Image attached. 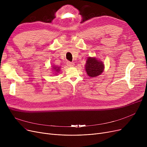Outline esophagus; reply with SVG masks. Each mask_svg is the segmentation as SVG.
Returning <instances> with one entry per match:
<instances>
[{"label":"esophagus","instance_id":"34e87169","mask_svg":"<svg viewBox=\"0 0 147 147\" xmlns=\"http://www.w3.org/2000/svg\"><path fill=\"white\" fill-rule=\"evenodd\" d=\"M67 64L68 67H73L74 65V63H71V62H69V61H68L67 63Z\"/></svg>","mask_w":147,"mask_h":147}]
</instances>
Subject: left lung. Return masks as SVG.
<instances>
[{
	"instance_id": "obj_1",
	"label": "left lung",
	"mask_w": 147,
	"mask_h": 147,
	"mask_svg": "<svg viewBox=\"0 0 147 147\" xmlns=\"http://www.w3.org/2000/svg\"><path fill=\"white\" fill-rule=\"evenodd\" d=\"M85 67L88 75L91 78H95L103 72L104 65L101 61L97 60L95 58L89 57Z\"/></svg>"
}]
</instances>
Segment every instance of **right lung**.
Segmentation results:
<instances>
[{
  "mask_svg": "<svg viewBox=\"0 0 147 147\" xmlns=\"http://www.w3.org/2000/svg\"><path fill=\"white\" fill-rule=\"evenodd\" d=\"M53 69L54 71H55L56 72H59V71L60 70L59 67H53Z\"/></svg>",
  "mask_w": 147,
  "mask_h": 147,
  "instance_id": "1",
  "label": "right lung"
}]
</instances>
